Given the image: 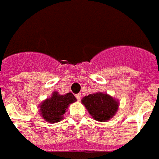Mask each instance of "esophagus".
Wrapping results in <instances>:
<instances>
[{"mask_svg":"<svg viewBox=\"0 0 159 159\" xmlns=\"http://www.w3.org/2000/svg\"><path fill=\"white\" fill-rule=\"evenodd\" d=\"M75 97H76V99H77V100H78V101H80V99H81V97H82V96H81V94H80V93H79V94H77V95H76Z\"/></svg>","mask_w":159,"mask_h":159,"instance_id":"obj_1","label":"esophagus"}]
</instances>
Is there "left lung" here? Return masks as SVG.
Listing matches in <instances>:
<instances>
[{
    "instance_id": "1",
    "label": "left lung",
    "mask_w": 159,
    "mask_h": 159,
    "mask_svg": "<svg viewBox=\"0 0 159 159\" xmlns=\"http://www.w3.org/2000/svg\"><path fill=\"white\" fill-rule=\"evenodd\" d=\"M92 118L100 122H105L114 116L119 108V101L102 92L90 94L81 100Z\"/></svg>"
}]
</instances>
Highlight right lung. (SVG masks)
Returning a JSON list of instances; mask_svg holds the SVG:
<instances>
[{"label": "right lung", "instance_id": "add662e5", "mask_svg": "<svg viewBox=\"0 0 159 159\" xmlns=\"http://www.w3.org/2000/svg\"><path fill=\"white\" fill-rule=\"evenodd\" d=\"M76 101L75 97L71 93L60 95L57 91H54L50 98L42 102L39 105L41 117L49 123H57L65 113L69 104Z\"/></svg>", "mask_w": 159, "mask_h": 159}]
</instances>
